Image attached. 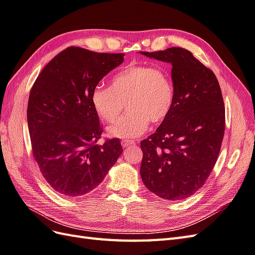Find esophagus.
<instances>
[{
	"instance_id": "34e87169",
	"label": "esophagus",
	"mask_w": 255,
	"mask_h": 255,
	"mask_svg": "<svg viewBox=\"0 0 255 255\" xmlns=\"http://www.w3.org/2000/svg\"><path fill=\"white\" fill-rule=\"evenodd\" d=\"M131 145H135V142L129 141V140H123V141H122V146H123L124 148L129 147V146H131Z\"/></svg>"
}]
</instances>
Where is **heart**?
Masks as SVG:
<instances>
[{
	"mask_svg": "<svg viewBox=\"0 0 255 255\" xmlns=\"http://www.w3.org/2000/svg\"><path fill=\"white\" fill-rule=\"evenodd\" d=\"M173 99L170 77L151 65H129L112 78L111 87L98 86L91 94L96 112L106 122H114L126 104L128 112L107 129L109 135L123 139L138 138L149 122L161 123Z\"/></svg>",
	"mask_w": 255,
	"mask_h": 255,
	"instance_id": "heart-1",
	"label": "heart"
}]
</instances>
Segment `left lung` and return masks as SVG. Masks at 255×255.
I'll return each mask as SVG.
<instances>
[{
    "mask_svg": "<svg viewBox=\"0 0 255 255\" xmlns=\"http://www.w3.org/2000/svg\"><path fill=\"white\" fill-rule=\"evenodd\" d=\"M140 54L172 65L174 89L168 116L141 141V178L162 199H185L205 184L220 153L225 129L220 85L213 72L184 48Z\"/></svg>",
    "mask_w": 255,
    "mask_h": 255,
    "instance_id": "8db88e82",
    "label": "left lung"
}]
</instances>
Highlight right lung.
I'll return each instance as SVG.
<instances>
[{"label": "right lung", "instance_id": "right-lung-1", "mask_svg": "<svg viewBox=\"0 0 255 255\" xmlns=\"http://www.w3.org/2000/svg\"><path fill=\"white\" fill-rule=\"evenodd\" d=\"M124 56L69 47L43 69L31 89L32 152L44 179L64 197L95 190L123 153L116 138L97 144L102 128L91 94Z\"/></svg>", "mask_w": 255, "mask_h": 255}]
</instances>
